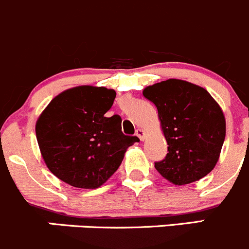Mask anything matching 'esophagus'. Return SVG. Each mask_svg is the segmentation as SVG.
Instances as JSON below:
<instances>
[{
    "instance_id": "obj_1",
    "label": "esophagus",
    "mask_w": 249,
    "mask_h": 249,
    "mask_svg": "<svg viewBox=\"0 0 249 249\" xmlns=\"http://www.w3.org/2000/svg\"><path fill=\"white\" fill-rule=\"evenodd\" d=\"M135 135H137V137L139 138V139L142 140V142L145 139V132L142 129V128H138V129L135 130Z\"/></svg>"
}]
</instances>
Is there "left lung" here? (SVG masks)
<instances>
[{
  "mask_svg": "<svg viewBox=\"0 0 249 249\" xmlns=\"http://www.w3.org/2000/svg\"><path fill=\"white\" fill-rule=\"evenodd\" d=\"M142 95L155 104L168 154L155 168L174 185L206 177L215 167L225 139V117L205 88L183 80L149 86Z\"/></svg>",
  "mask_w": 249,
  "mask_h": 249,
  "instance_id": "obj_1",
  "label": "left lung"
}]
</instances>
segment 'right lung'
<instances>
[{"mask_svg": "<svg viewBox=\"0 0 249 249\" xmlns=\"http://www.w3.org/2000/svg\"><path fill=\"white\" fill-rule=\"evenodd\" d=\"M116 92L80 86L56 95L36 122V138L49 171L64 183L97 189L121 164L137 137L124 135L121 117H105Z\"/></svg>", "mask_w": 249, "mask_h": 249, "instance_id": "right-lung-1", "label": "right lung"}]
</instances>
